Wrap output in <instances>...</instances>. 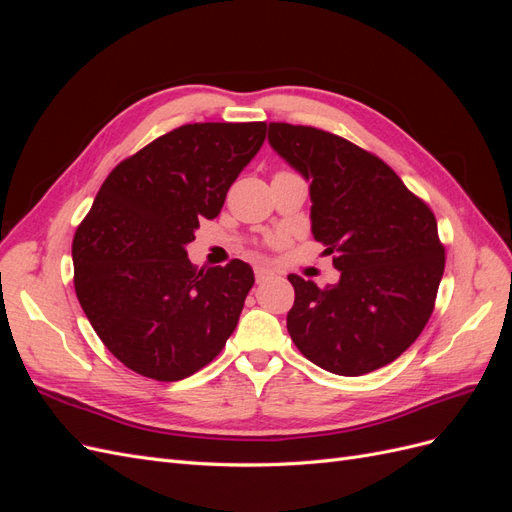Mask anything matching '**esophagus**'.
<instances>
[{
	"mask_svg": "<svg viewBox=\"0 0 512 512\" xmlns=\"http://www.w3.org/2000/svg\"><path fill=\"white\" fill-rule=\"evenodd\" d=\"M254 273H256V282L260 284V282H265V280H269V277L273 275L269 269H265V267H256L254 269Z\"/></svg>",
	"mask_w": 512,
	"mask_h": 512,
	"instance_id": "esophagus-1",
	"label": "esophagus"
}]
</instances>
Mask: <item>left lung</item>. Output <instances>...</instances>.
<instances>
[{
	"label": "left lung",
	"instance_id": "1",
	"mask_svg": "<svg viewBox=\"0 0 512 512\" xmlns=\"http://www.w3.org/2000/svg\"><path fill=\"white\" fill-rule=\"evenodd\" d=\"M269 143L309 181L312 232L339 282L288 275L286 327L305 359L337 376L393 363L421 335L444 273L436 215L395 170L346 138L269 123Z\"/></svg>",
	"mask_w": 512,
	"mask_h": 512
}]
</instances>
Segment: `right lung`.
<instances>
[{"mask_svg":"<svg viewBox=\"0 0 512 512\" xmlns=\"http://www.w3.org/2000/svg\"><path fill=\"white\" fill-rule=\"evenodd\" d=\"M267 123H188L119 162L74 232V290L117 361L183 380L235 331L254 271L235 258L196 269L185 245L213 220L265 143Z\"/></svg>","mask_w":512,"mask_h":512,"instance_id":"obj_1","label":"right lung"}]
</instances>
